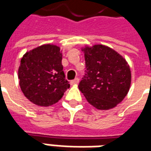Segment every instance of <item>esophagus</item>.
<instances>
[{
	"mask_svg": "<svg viewBox=\"0 0 151 151\" xmlns=\"http://www.w3.org/2000/svg\"><path fill=\"white\" fill-rule=\"evenodd\" d=\"M78 82H79V78H76L75 79L72 80L70 83H71V85H77V84H78Z\"/></svg>",
	"mask_w": 151,
	"mask_h": 151,
	"instance_id": "esophagus-1",
	"label": "esophagus"
}]
</instances>
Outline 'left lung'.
I'll list each match as a JSON object with an SVG mask.
<instances>
[{
	"instance_id": "8db88e82",
	"label": "left lung",
	"mask_w": 151,
	"mask_h": 151,
	"mask_svg": "<svg viewBox=\"0 0 151 151\" xmlns=\"http://www.w3.org/2000/svg\"><path fill=\"white\" fill-rule=\"evenodd\" d=\"M86 73L78 88L99 110L115 108L129 91L131 71L126 60L111 47L102 44L82 48Z\"/></svg>"
}]
</instances>
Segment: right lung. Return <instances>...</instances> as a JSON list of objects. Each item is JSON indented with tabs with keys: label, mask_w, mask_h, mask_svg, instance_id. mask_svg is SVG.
Returning a JSON list of instances; mask_svg holds the SVG:
<instances>
[{
	"label": "right lung",
	"mask_w": 151,
	"mask_h": 151,
	"mask_svg": "<svg viewBox=\"0 0 151 151\" xmlns=\"http://www.w3.org/2000/svg\"><path fill=\"white\" fill-rule=\"evenodd\" d=\"M61 60L60 48L53 44H43L23 55L18 68L19 86L31 103L51 106L69 88Z\"/></svg>",
	"instance_id": "1"
}]
</instances>
